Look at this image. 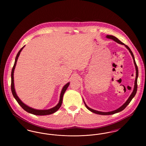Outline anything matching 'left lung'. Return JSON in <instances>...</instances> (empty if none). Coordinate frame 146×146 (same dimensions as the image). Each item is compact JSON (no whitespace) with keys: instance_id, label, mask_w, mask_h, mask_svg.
I'll return each mask as SVG.
<instances>
[{"instance_id":"8db88e82","label":"left lung","mask_w":146,"mask_h":146,"mask_svg":"<svg viewBox=\"0 0 146 146\" xmlns=\"http://www.w3.org/2000/svg\"><path fill=\"white\" fill-rule=\"evenodd\" d=\"M106 37L107 38H109V39H113V40H114L115 42H118L119 44H122V45H124L126 48L127 49L129 50V51H130L131 55H132V58H133V62H134V64H135V68H136V79H135V86H134V89L133 90V92L131 94V95H130V96L129 97V98H128V100L126 101V102H125L124 104H123L121 107H120V108H119L117 110H115V111H109V112H102V111H96V110H94L92 109H91L90 108H89L86 104H85V105L86 106V107L91 111L94 113H96L97 114H100V115H111V114H114L115 113H117L118 112H120V111H122L123 110H124L125 109V108L127 107V106L128 104H130V102H131V101L132 100V98H133V97L135 96L136 94V92H137V78H138V76H139V70H138V67H137V66L136 64V63L135 62V57H134V56L133 54L132 53V51L131 50V49L129 48V47L128 46H127L126 45H125V44H124L123 42L120 41L118 38H117L115 36H113V35H107L106 36Z\"/></svg>"}]
</instances>
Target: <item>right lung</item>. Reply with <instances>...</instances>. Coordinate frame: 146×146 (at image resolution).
<instances>
[{
    "instance_id": "add662e5",
    "label": "right lung",
    "mask_w": 146,
    "mask_h": 146,
    "mask_svg": "<svg viewBox=\"0 0 146 146\" xmlns=\"http://www.w3.org/2000/svg\"><path fill=\"white\" fill-rule=\"evenodd\" d=\"M25 46H23L22 48H21L20 51H19L18 54H17L16 57V58H15V63H14V66L13 67V69H12V71H11V91H12V94L14 96V98L16 99V100L17 101V102H18V104H20L21 106V107L26 111H27L29 113H31V114H35V115H49V114H52L54 113H55V111H57L60 108V107L61 106V104L62 103V100H63V95L65 92L66 90H67V89L68 88L69 85H70V83H68L67 84H66L63 88L62 90L61 91V95H60V101L58 102V104H57L56 106L55 107H53L52 108H51V109H49V110H35L33 108H32L29 107L27 106V105H26L25 104H24L21 100H20V98L18 97V96H17L16 94V92L15 90V88H14V70H15V66H16V62H17V59H18V57L20 54V52H21L22 50L23 49V48L25 47Z\"/></svg>"
}]
</instances>
